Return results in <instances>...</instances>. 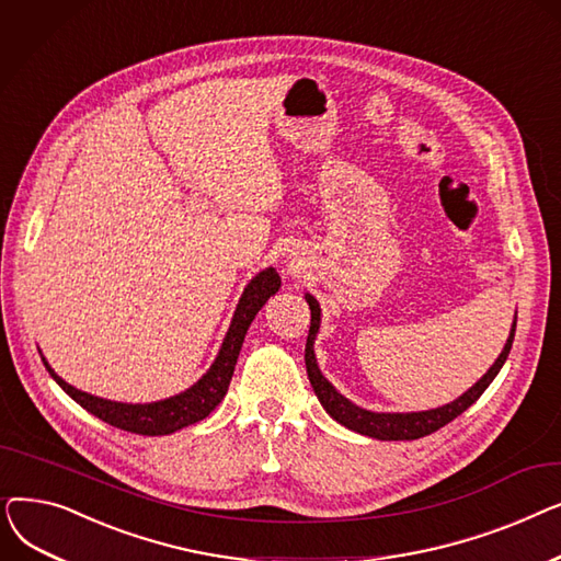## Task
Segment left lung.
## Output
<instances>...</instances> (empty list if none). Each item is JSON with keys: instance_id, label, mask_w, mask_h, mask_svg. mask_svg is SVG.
I'll return each mask as SVG.
<instances>
[{"instance_id": "left-lung-1", "label": "left lung", "mask_w": 561, "mask_h": 561, "mask_svg": "<svg viewBox=\"0 0 561 561\" xmlns=\"http://www.w3.org/2000/svg\"><path fill=\"white\" fill-rule=\"evenodd\" d=\"M307 302L311 309V328H309L307 347H305V364H307V375H309V381L313 387V393L318 396L320 404L325 407V411L336 423L345 425L352 432H359V434H366V436H373L379 440H414V438H421V436H427V434L440 430L450 421H455L459 414H463V411L486 391L493 377L507 362L512 343H514V332H516V322H514L512 334L505 343V350L500 352L495 364L489 368V373L478 381L476 387H470L455 402H450L446 407H438V409H430V411H419V414H375V411H366L357 404H352L350 400H345L330 385V381L320 375L316 355H313V339L320 328V307H318L316 298H311V296H307Z\"/></svg>"}]
</instances>
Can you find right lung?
I'll list each match as a JSON object with an SVG mask.
<instances>
[{
    "label": "right lung",
    "instance_id": "add662e5",
    "mask_svg": "<svg viewBox=\"0 0 561 561\" xmlns=\"http://www.w3.org/2000/svg\"><path fill=\"white\" fill-rule=\"evenodd\" d=\"M279 284H282V279L275 268H265L263 273H259L243 290L239 307H236V313L231 318L229 332L222 341V347L218 352L214 366L209 368V373H206L188 391L174 396V398H168V400H161V402L125 404V402H111L104 398H95L91 393H83V391L70 387L68 381H64L49 368V364L45 359L43 362H45L49 375L56 379V385L61 387L75 402H79L85 411H91L93 416L102 419L104 423H108L117 430L131 432V434H142V436L172 434L176 430H182L186 425H193V423L209 416L211 411L218 407V402L225 398L250 322L254 320L259 309L265 305V300L275 296V293L279 290Z\"/></svg>",
    "mask_w": 561,
    "mask_h": 561
}]
</instances>
